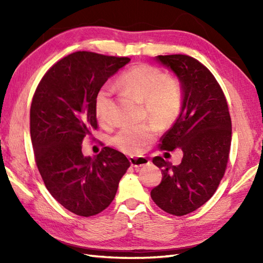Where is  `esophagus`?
I'll use <instances>...</instances> for the list:
<instances>
[{"label":"esophagus","instance_id":"esophagus-1","mask_svg":"<svg viewBox=\"0 0 263 263\" xmlns=\"http://www.w3.org/2000/svg\"><path fill=\"white\" fill-rule=\"evenodd\" d=\"M130 163L132 167H141L144 165H148L150 160L146 157H130Z\"/></svg>","mask_w":263,"mask_h":263}]
</instances>
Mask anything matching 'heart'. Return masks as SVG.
Masks as SVG:
<instances>
[{"label":"heart","mask_w":263,"mask_h":263,"mask_svg":"<svg viewBox=\"0 0 263 263\" xmlns=\"http://www.w3.org/2000/svg\"><path fill=\"white\" fill-rule=\"evenodd\" d=\"M120 86L143 103L147 115L160 127H170L180 117L184 106V86L177 76L167 74L158 66L140 63L121 74ZM113 90L108 86L98 89L95 96L97 119L107 124L111 121ZM157 128L153 123L123 127L111 139L113 146L126 155H139L155 140Z\"/></svg>","instance_id":"b5f03b06"}]
</instances>
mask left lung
Wrapping results in <instances>:
<instances>
[{"mask_svg":"<svg viewBox=\"0 0 263 263\" xmlns=\"http://www.w3.org/2000/svg\"><path fill=\"white\" fill-rule=\"evenodd\" d=\"M184 86V106L177 121L161 137L159 149H182L174 166L160 156L153 163L161 168L163 180L152 190V199L171 215L184 216L208 201L224 177L232 142V121L219 83L205 66L183 54L158 55Z\"/></svg>","mask_w":263,"mask_h":263,"instance_id":"left-lung-1","label":"left lung"}]
</instances>
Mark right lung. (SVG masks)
I'll use <instances>...</instances> for the list:
<instances>
[{
  "mask_svg": "<svg viewBox=\"0 0 263 263\" xmlns=\"http://www.w3.org/2000/svg\"><path fill=\"white\" fill-rule=\"evenodd\" d=\"M131 59L79 51L52 65L38 83L30 106V137L46 189L65 209L95 216L114 200L130 161L104 147L85 157L82 142L98 128L95 96Z\"/></svg>",
  "mask_w": 263,
  "mask_h": 263,
  "instance_id": "right-lung-1",
  "label": "right lung"
}]
</instances>
